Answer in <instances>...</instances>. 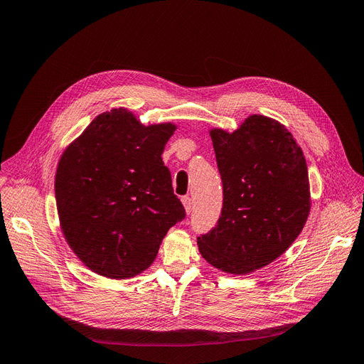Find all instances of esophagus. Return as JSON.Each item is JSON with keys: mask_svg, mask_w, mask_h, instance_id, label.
<instances>
[{"mask_svg": "<svg viewBox=\"0 0 364 364\" xmlns=\"http://www.w3.org/2000/svg\"><path fill=\"white\" fill-rule=\"evenodd\" d=\"M182 203H183V206H185V211H186V214H191V211H193V202H191V197H190V196H183V197H182Z\"/></svg>", "mask_w": 364, "mask_h": 364, "instance_id": "esophagus-1", "label": "esophagus"}]
</instances>
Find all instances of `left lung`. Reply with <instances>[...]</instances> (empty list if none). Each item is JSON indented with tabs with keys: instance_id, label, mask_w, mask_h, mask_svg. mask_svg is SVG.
<instances>
[{
	"instance_id": "obj_1",
	"label": "left lung",
	"mask_w": 364,
	"mask_h": 364,
	"mask_svg": "<svg viewBox=\"0 0 364 364\" xmlns=\"http://www.w3.org/2000/svg\"><path fill=\"white\" fill-rule=\"evenodd\" d=\"M223 183L217 225L197 237L211 266L245 274L287 250L310 213V185L301 147L278 121L249 117L234 134L211 130Z\"/></svg>"
}]
</instances>
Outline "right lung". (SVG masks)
<instances>
[{"label": "right lung", "mask_w": 364, "mask_h": 364, "mask_svg": "<svg viewBox=\"0 0 364 364\" xmlns=\"http://www.w3.org/2000/svg\"><path fill=\"white\" fill-rule=\"evenodd\" d=\"M176 126H142L126 109L95 117L56 171L62 232L85 266L126 279L155 261L167 230L185 218L162 151Z\"/></svg>", "instance_id": "obj_1"}]
</instances>
